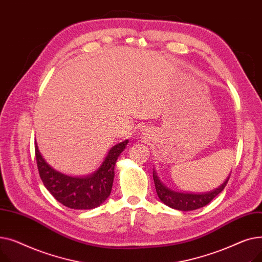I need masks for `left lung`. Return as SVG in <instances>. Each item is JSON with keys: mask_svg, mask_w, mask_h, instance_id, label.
Wrapping results in <instances>:
<instances>
[{"mask_svg": "<svg viewBox=\"0 0 262 262\" xmlns=\"http://www.w3.org/2000/svg\"><path fill=\"white\" fill-rule=\"evenodd\" d=\"M153 178H154L157 195L161 202L170 206L171 208L187 211V210H194V209L204 207V206L209 204L220 193V192L223 191V189L227 185L229 176L221 187L206 194H188V193H178V192L171 191L161 184L155 171H153Z\"/></svg>", "mask_w": 262, "mask_h": 262, "instance_id": "1", "label": "left lung"}]
</instances>
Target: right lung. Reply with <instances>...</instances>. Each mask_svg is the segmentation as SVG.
I'll list each match as a JSON object with an SVG mask.
<instances>
[{
    "instance_id": "add662e5",
    "label": "right lung",
    "mask_w": 262,
    "mask_h": 262,
    "mask_svg": "<svg viewBox=\"0 0 262 262\" xmlns=\"http://www.w3.org/2000/svg\"><path fill=\"white\" fill-rule=\"evenodd\" d=\"M128 140L115 145L101 166L93 175L76 178L63 175L51 168L41 156L35 143V155L41 181L50 193L66 207L72 209H92L98 207L112 192L115 164L125 148Z\"/></svg>"
}]
</instances>
